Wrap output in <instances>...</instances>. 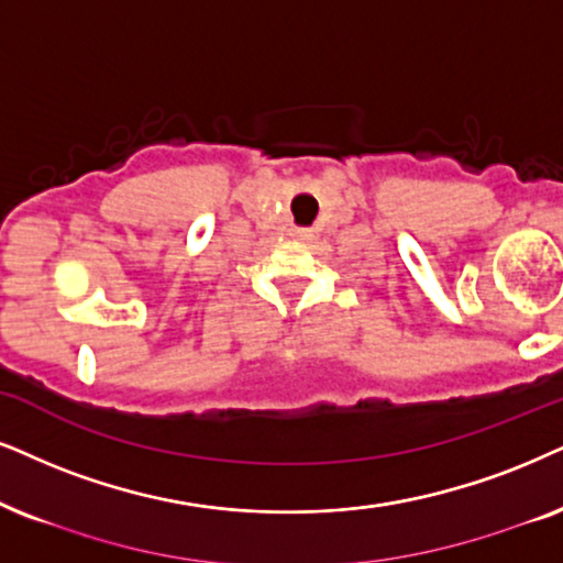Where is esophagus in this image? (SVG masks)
<instances>
[{"instance_id": "obj_1", "label": "esophagus", "mask_w": 563, "mask_h": 563, "mask_svg": "<svg viewBox=\"0 0 563 563\" xmlns=\"http://www.w3.org/2000/svg\"><path fill=\"white\" fill-rule=\"evenodd\" d=\"M294 236L306 241V239H311V231L309 229H294Z\"/></svg>"}]
</instances>
